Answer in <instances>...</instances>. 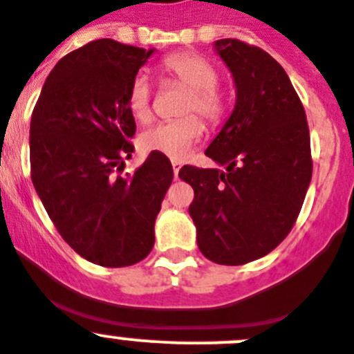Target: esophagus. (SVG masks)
Segmentation results:
<instances>
[{
	"instance_id": "1",
	"label": "esophagus",
	"mask_w": 354,
	"mask_h": 354,
	"mask_svg": "<svg viewBox=\"0 0 354 354\" xmlns=\"http://www.w3.org/2000/svg\"><path fill=\"white\" fill-rule=\"evenodd\" d=\"M171 164H173L174 178H178V173H180V167H181V162L180 160H173V162H171Z\"/></svg>"
}]
</instances>
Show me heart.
I'll list each match as a JSON object with an SVG mask.
<instances>
[{"instance_id":"heart-1","label":"heart","mask_w":354,"mask_h":354,"mask_svg":"<svg viewBox=\"0 0 354 354\" xmlns=\"http://www.w3.org/2000/svg\"><path fill=\"white\" fill-rule=\"evenodd\" d=\"M162 70L169 77L189 86L190 91L183 98L180 113L185 116L171 122L149 127L139 136V146L146 151H155L165 157L181 160L199 142L206 122H221L225 111V100L218 88V70L209 59L196 53H174L162 59ZM151 84L148 75L138 74L127 91V107L133 120L146 123L151 118Z\"/></svg>"}]
</instances>
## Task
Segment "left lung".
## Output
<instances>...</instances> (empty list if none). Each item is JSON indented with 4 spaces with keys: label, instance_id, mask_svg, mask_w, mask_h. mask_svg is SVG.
Masks as SVG:
<instances>
[{
    "label": "left lung",
    "instance_id": "obj_1",
    "mask_svg": "<svg viewBox=\"0 0 354 354\" xmlns=\"http://www.w3.org/2000/svg\"><path fill=\"white\" fill-rule=\"evenodd\" d=\"M215 50L231 70L236 104L206 148L221 169L183 165L203 256L216 264L266 256L295 225L312 178L307 116L286 70L263 49L222 38Z\"/></svg>",
    "mask_w": 354,
    "mask_h": 354
}]
</instances>
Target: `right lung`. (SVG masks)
<instances>
[{
	"label": "right lung",
	"mask_w": 354,
	"mask_h": 354,
	"mask_svg": "<svg viewBox=\"0 0 354 354\" xmlns=\"http://www.w3.org/2000/svg\"><path fill=\"white\" fill-rule=\"evenodd\" d=\"M155 49L100 38L56 63L31 114V181L63 240L90 263L123 268L155 243L173 165L151 153L132 174L127 91Z\"/></svg>",
	"instance_id": "add662e5"
}]
</instances>
